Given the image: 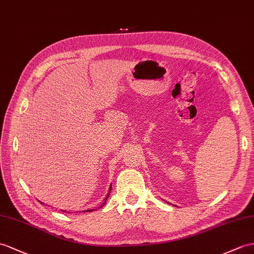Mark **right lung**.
<instances>
[{"instance_id":"add662e5","label":"right lung","mask_w":254,"mask_h":254,"mask_svg":"<svg viewBox=\"0 0 254 254\" xmlns=\"http://www.w3.org/2000/svg\"><path fill=\"white\" fill-rule=\"evenodd\" d=\"M111 189H112V187H111V188H110V190H109V194L107 195V197H106V198H104V201H103V203H102V206L104 205V203H106V202H107V199L109 198V196H110V191H111ZM102 206H101V207H102ZM90 211H92V210H91V209H89V210H86V212H90Z\"/></svg>"}]
</instances>
